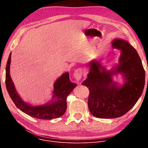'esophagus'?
Segmentation results:
<instances>
[{"label":"esophagus","mask_w":148,"mask_h":148,"mask_svg":"<svg viewBox=\"0 0 148 148\" xmlns=\"http://www.w3.org/2000/svg\"><path fill=\"white\" fill-rule=\"evenodd\" d=\"M83 69L82 68H77L74 73V77L76 80H80L82 77Z\"/></svg>","instance_id":"1"}]
</instances>
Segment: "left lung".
<instances>
[{"mask_svg": "<svg viewBox=\"0 0 148 148\" xmlns=\"http://www.w3.org/2000/svg\"><path fill=\"white\" fill-rule=\"evenodd\" d=\"M112 47L121 50L118 64L107 70L99 62L91 61L88 78L82 83L90 91L89 110L98 118H116L127 113L141 97L145 86V72L136 50L122 39H114ZM118 73L124 80L122 85L112 79Z\"/></svg>", "mask_w": 148, "mask_h": 148, "instance_id": "left-lung-1", "label": "left lung"}]
</instances>
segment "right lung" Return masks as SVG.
Returning <instances> with one entry per match:
<instances>
[{
    "label": "right lung",
    "mask_w": 148,
    "mask_h": 148,
    "mask_svg": "<svg viewBox=\"0 0 148 148\" xmlns=\"http://www.w3.org/2000/svg\"><path fill=\"white\" fill-rule=\"evenodd\" d=\"M11 53L8 59L6 68L5 83L8 92L17 107L23 112L32 117L50 120L58 118L63 115L66 110V98L77 86L69 78V73H64L54 82L53 96L51 101L44 104L33 106L23 101L15 89L14 82L10 76V64Z\"/></svg>",
    "instance_id": "add662e5"
}]
</instances>
